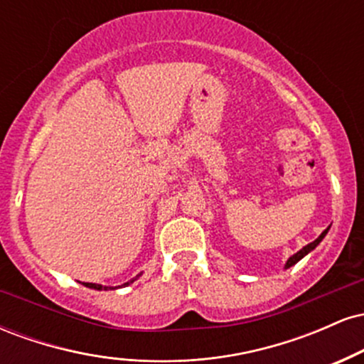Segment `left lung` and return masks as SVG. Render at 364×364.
<instances>
[{
	"label": "left lung",
	"mask_w": 364,
	"mask_h": 364,
	"mask_svg": "<svg viewBox=\"0 0 364 364\" xmlns=\"http://www.w3.org/2000/svg\"><path fill=\"white\" fill-rule=\"evenodd\" d=\"M328 229H330V228H327V229H325V231H323V232H321V235H320L318 237H316V240H315V241H313V243H310V245H306V246H303V248H301V250H299V252H298V253H294V255H292V257H289V260H287V262H286V269H289V267H292V265H296V263H298L299 260H301V258H303V257H306V255H308V253H310V252H313V250H315V248H316V246H318V245H320V241H321V240H323V237H325V235H327V232H328Z\"/></svg>",
	"instance_id": "8db88e82"
}]
</instances>
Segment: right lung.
<instances>
[{
	"label": "right lung",
	"mask_w": 364,
	"mask_h": 364,
	"mask_svg": "<svg viewBox=\"0 0 364 364\" xmlns=\"http://www.w3.org/2000/svg\"><path fill=\"white\" fill-rule=\"evenodd\" d=\"M136 277H140V274L136 275ZM136 277L135 279H132V281L129 282H133V281H136ZM129 282H127V284H123V286H128ZM83 286L85 287H90V289H97V291H107V289H112V287H107V286H102V284H92V282H82Z\"/></svg>",
	"instance_id": "right-lung-1"
}]
</instances>
